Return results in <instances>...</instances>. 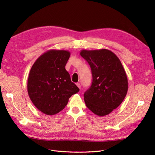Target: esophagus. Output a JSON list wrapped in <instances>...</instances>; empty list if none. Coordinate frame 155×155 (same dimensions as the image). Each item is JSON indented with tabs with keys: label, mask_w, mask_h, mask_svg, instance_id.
<instances>
[{
	"label": "esophagus",
	"mask_w": 155,
	"mask_h": 155,
	"mask_svg": "<svg viewBox=\"0 0 155 155\" xmlns=\"http://www.w3.org/2000/svg\"><path fill=\"white\" fill-rule=\"evenodd\" d=\"M76 85H77V87H78L79 88H81V85H80V84H79V83H76Z\"/></svg>",
	"instance_id": "esophagus-1"
}]
</instances>
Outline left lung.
I'll return each mask as SVG.
<instances>
[{
    "label": "left lung",
    "instance_id": "8db88e82",
    "mask_svg": "<svg viewBox=\"0 0 155 155\" xmlns=\"http://www.w3.org/2000/svg\"><path fill=\"white\" fill-rule=\"evenodd\" d=\"M80 55L90 65L92 75V85L84 94L85 104L97 116L109 114L127 92L128 80L123 65L107 49L82 50Z\"/></svg>",
    "mask_w": 155,
    "mask_h": 155
}]
</instances>
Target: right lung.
I'll use <instances>...</instances> for the list:
<instances>
[{"instance_id": "right-lung-1", "label": "right lung", "mask_w": 155, "mask_h": 155, "mask_svg": "<svg viewBox=\"0 0 155 155\" xmlns=\"http://www.w3.org/2000/svg\"><path fill=\"white\" fill-rule=\"evenodd\" d=\"M70 53L68 50H50L33 64L28 79V93L33 104L46 115L61 111L69 98L79 92L65 69Z\"/></svg>"}]
</instances>
